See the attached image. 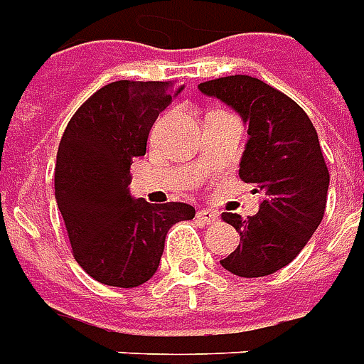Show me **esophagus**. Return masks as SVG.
Masks as SVG:
<instances>
[{
	"label": "esophagus",
	"mask_w": 364,
	"mask_h": 364,
	"mask_svg": "<svg viewBox=\"0 0 364 364\" xmlns=\"http://www.w3.org/2000/svg\"><path fill=\"white\" fill-rule=\"evenodd\" d=\"M198 221L203 223V225H213V223L219 221V213H215V211H209V209H201L198 211Z\"/></svg>",
	"instance_id": "1"
}]
</instances>
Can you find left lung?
I'll return each mask as SVG.
<instances>
[{
    "mask_svg": "<svg viewBox=\"0 0 364 364\" xmlns=\"http://www.w3.org/2000/svg\"><path fill=\"white\" fill-rule=\"evenodd\" d=\"M200 91L232 106L248 124L238 174L264 193L259 211L246 221L221 215L240 235L221 266L238 277L272 275L299 256L326 211L330 172L316 129L293 98L256 77H219L200 83Z\"/></svg>",
    "mask_w": 364,
    "mask_h": 364,
    "instance_id": "8db88e82",
    "label": "left lung"
}]
</instances>
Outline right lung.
<instances>
[{"label": "right lung", "instance_id": "right-lung-1", "mask_svg": "<svg viewBox=\"0 0 364 364\" xmlns=\"http://www.w3.org/2000/svg\"><path fill=\"white\" fill-rule=\"evenodd\" d=\"M182 91L174 81H114L71 116L58 147L54 190L77 264L98 283L137 287L155 275L164 237L190 221L188 203L134 200L127 184L156 116Z\"/></svg>", "mask_w": 364, "mask_h": 364}]
</instances>
